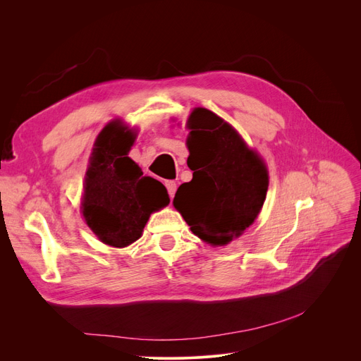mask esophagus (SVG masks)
Wrapping results in <instances>:
<instances>
[{
    "mask_svg": "<svg viewBox=\"0 0 361 361\" xmlns=\"http://www.w3.org/2000/svg\"><path fill=\"white\" fill-rule=\"evenodd\" d=\"M165 187H166V190H168L169 197L173 199V197H174V195H176V190H177V184H176V181H171V180L165 181Z\"/></svg>",
    "mask_w": 361,
    "mask_h": 361,
    "instance_id": "34e87169",
    "label": "esophagus"
}]
</instances>
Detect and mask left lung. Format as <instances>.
<instances>
[{"instance_id":"left-lung-1","label":"left lung","mask_w":361,"mask_h":361,"mask_svg":"<svg viewBox=\"0 0 361 361\" xmlns=\"http://www.w3.org/2000/svg\"><path fill=\"white\" fill-rule=\"evenodd\" d=\"M187 126V165L193 178L178 187L173 204L193 234L225 245L257 218L267 199L268 169L235 128L212 111L195 108Z\"/></svg>"}]
</instances>
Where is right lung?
<instances>
[{"mask_svg":"<svg viewBox=\"0 0 361 361\" xmlns=\"http://www.w3.org/2000/svg\"><path fill=\"white\" fill-rule=\"evenodd\" d=\"M136 135L120 120L104 127L86 171L82 214L102 243L126 247L140 238L152 212L169 203L165 185L128 158Z\"/></svg>","mask_w":361,"mask_h":361,"instance_id":"1","label":"right lung"}]
</instances>
